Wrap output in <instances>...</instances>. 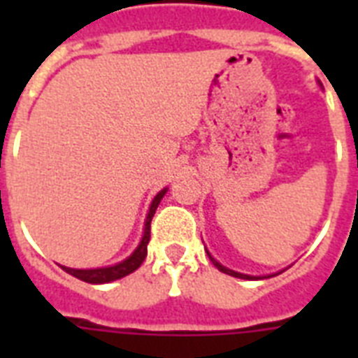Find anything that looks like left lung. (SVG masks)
<instances>
[{
	"label": "left lung",
	"mask_w": 358,
	"mask_h": 358,
	"mask_svg": "<svg viewBox=\"0 0 358 358\" xmlns=\"http://www.w3.org/2000/svg\"><path fill=\"white\" fill-rule=\"evenodd\" d=\"M206 252H208V250H206ZM208 256H210V260H212V264L215 267H217L219 271L227 273V275H230V277L245 278V280H258V278H269V277H273V275H267V277H252V275H245V273H238V271H234V269H229V267H224L223 264H219V262L215 260V258H213L212 255H210V252H208ZM278 273H282V271H278ZM278 273H275V275H278Z\"/></svg>",
	"instance_id": "obj_1"
}]
</instances>
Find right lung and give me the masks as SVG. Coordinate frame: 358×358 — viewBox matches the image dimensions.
<instances>
[{
	"label": "right lung",
	"mask_w": 358,
	"mask_h": 358,
	"mask_svg": "<svg viewBox=\"0 0 358 358\" xmlns=\"http://www.w3.org/2000/svg\"><path fill=\"white\" fill-rule=\"evenodd\" d=\"M167 191L169 187H163V189L154 196V201H152L150 208H148V213H146L143 238H141L139 245L135 247V250L128 256V258H124L122 262L115 264V266L94 267V269H74V267H66V266H61V267H63L64 271L69 273V275H72V277L80 278V280L89 284H108L126 277V275H129V273H134L146 258V245H148V241H150V221L152 217H154V213H156L157 206H159V202H162V199L165 196Z\"/></svg>",
	"instance_id": "obj_1"
}]
</instances>
